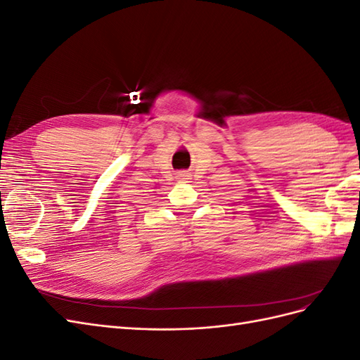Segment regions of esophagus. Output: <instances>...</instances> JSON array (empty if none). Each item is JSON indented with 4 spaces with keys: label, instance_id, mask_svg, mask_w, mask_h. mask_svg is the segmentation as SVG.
<instances>
[{
    "label": "esophagus",
    "instance_id": "34e87169",
    "mask_svg": "<svg viewBox=\"0 0 360 360\" xmlns=\"http://www.w3.org/2000/svg\"><path fill=\"white\" fill-rule=\"evenodd\" d=\"M179 180H181V181H186L188 179H189V176H188V172H184V171H181V172H179Z\"/></svg>",
    "mask_w": 360,
    "mask_h": 360
}]
</instances>
